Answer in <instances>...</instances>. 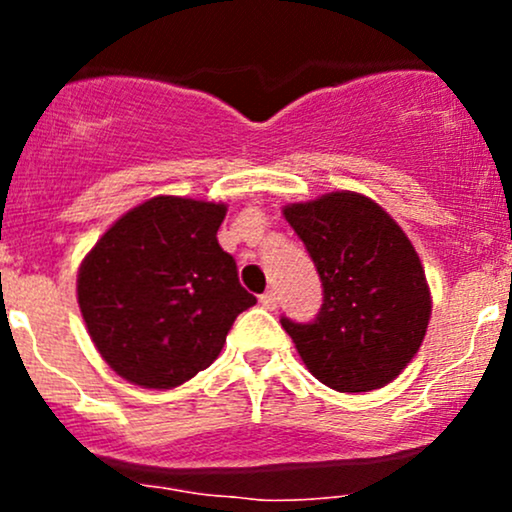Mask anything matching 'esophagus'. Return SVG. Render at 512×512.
<instances>
[{"label": "esophagus", "instance_id": "1", "mask_svg": "<svg viewBox=\"0 0 512 512\" xmlns=\"http://www.w3.org/2000/svg\"><path fill=\"white\" fill-rule=\"evenodd\" d=\"M260 303H262L267 310H276V305H279V298H276V291H264L262 296H260Z\"/></svg>", "mask_w": 512, "mask_h": 512}]
</instances>
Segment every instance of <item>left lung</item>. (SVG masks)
<instances>
[{
  "label": "left lung",
  "instance_id": "1",
  "mask_svg": "<svg viewBox=\"0 0 512 512\" xmlns=\"http://www.w3.org/2000/svg\"><path fill=\"white\" fill-rule=\"evenodd\" d=\"M322 281L313 322L281 317L305 368L337 392H370L416 356L431 320L424 264L407 233L373 199L339 190L286 204Z\"/></svg>",
  "mask_w": 512,
  "mask_h": 512
}]
</instances>
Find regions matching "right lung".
Returning a JSON list of instances; mask_svg holds the SVG:
<instances>
[{
	"instance_id": "add662e5",
	"label": "right lung",
	"mask_w": 512,
	"mask_h": 512,
	"mask_svg": "<svg viewBox=\"0 0 512 512\" xmlns=\"http://www.w3.org/2000/svg\"><path fill=\"white\" fill-rule=\"evenodd\" d=\"M226 211L221 202L158 195L120 216L84 257L81 315L120 378L146 390L187 383L257 303L216 240Z\"/></svg>"
}]
</instances>
